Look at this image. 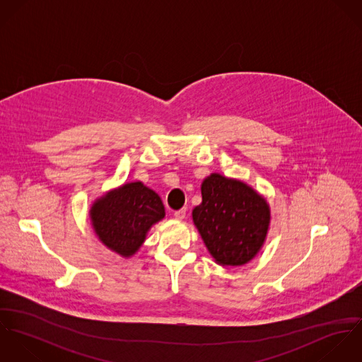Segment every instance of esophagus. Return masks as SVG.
Instances as JSON below:
<instances>
[{
  "mask_svg": "<svg viewBox=\"0 0 362 362\" xmlns=\"http://www.w3.org/2000/svg\"><path fill=\"white\" fill-rule=\"evenodd\" d=\"M185 214H187V209H185V207H182V209L174 211V217H175L177 220H184V218H185Z\"/></svg>",
  "mask_w": 362,
  "mask_h": 362,
  "instance_id": "obj_1",
  "label": "esophagus"
}]
</instances>
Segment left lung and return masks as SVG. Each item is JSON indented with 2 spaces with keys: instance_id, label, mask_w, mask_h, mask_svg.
I'll list each match as a JSON object with an SVG mask.
<instances>
[{
  "instance_id": "1",
  "label": "left lung",
  "mask_w": 362,
  "mask_h": 362,
  "mask_svg": "<svg viewBox=\"0 0 362 362\" xmlns=\"http://www.w3.org/2000/svg\"><path fill=\"white\" fill-rule=\"evenodd\" d=\"M201 191L192 220L216 263L241 266L255 258L270 223L266 199L245 182L217 173L204 180Z\"/></svg>"
}]
</instances>
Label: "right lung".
Wrapping results in <instances>:
<instances>
[{"label":"right lung","mask_w":362,"mask_h":362,"mask_svg":"<svg viewBox=\"0 0 362 362\" xmlns=\"http://www.w3.org/2000/svg\"><path fill=\"white\" fill-rule=\"evenodd\" d=\"M164 205L141 181L107 192L90 207V220L104 245L124 258L144 244L151 227L164 217Z\"/></svg>","instance_id":"obj_1"}]
</instances>
